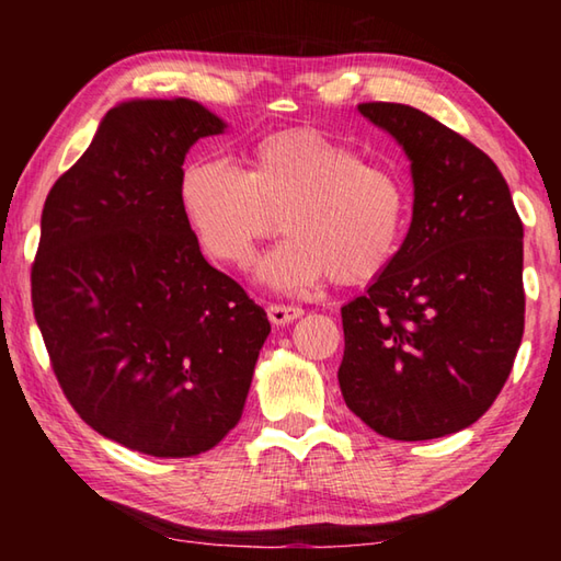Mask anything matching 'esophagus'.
<instances>
[{
	"instance_id": "34e87169",
	"label": "esophagus",
	"mask_w": 561,
	"mask_h": 561,
	"mask_svg": "<svg viewBox=\"0 0 561 561\" xmlns=\"http://www.w3.org/2000/svg\"><path fill=\"white\" fill-rule=\"evenodd\" d=\"M304 314V309L297 307V304H270L267 307V317L274 327H284L289 321L299 319Z\"/></svg>"
}]
</instances>
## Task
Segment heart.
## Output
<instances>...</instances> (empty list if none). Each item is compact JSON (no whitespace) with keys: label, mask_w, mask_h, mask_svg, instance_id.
I'll return each mask as SVG.
<instances>
[{"label":"heart","mask_w":561,"mask_h":561,"mask_svg":"<svg viewBox=\"0 0 561 561\" xmlns=\"http://www.w3.org/2000/svg\"><path fill=\"white\" fill-rule=\"evenodd\" d=\"M244 163L203 158L180 175V207L207 257L247 267L282 217L289 237L262 262L274 287L301 289L324 277L364 284L396 260L408 195L391 170L311 126L267 133Z\"/></svg>","instance_id":"1"}]
</instances>
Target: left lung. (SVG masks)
<instances>
[{
	"label": "left lung",
	"instance_id": "1",
	"mask_svg": "<svg viewBox=\"0 0 561 561\" xmlns=\"http://www.w3.org/2000/svg\"><path fill=\"white\" fill-rule=\"evenodd\" d=\"M411 158L413 220L396 260L341 307L339 386L368 428L431 440L495 403L525 334L522 220L490 156L403 103H358Z\"/></svg>",
	"mask_w": 561,
	"mask_h": 561
}]
</instances>
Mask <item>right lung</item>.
<instances>
[{
	"mask_svg": "<svg viewBox=\"0 0 561 561\" xmlns=\"http://www.w3.org/2000/svg\"><path fill=\"white\" fill-rule=\"evenodd\" d=\"M222 128L187 99L121 103L42 210L32 304L56 381L93 431L156 458L234 428L270 334L180 207L187 148Z\"/></svg>",
	"mask_w": 561,
	"mask_h": 561,
	"instance_id": "add662e5",
	"label": "right lung"
}]
</instances>
